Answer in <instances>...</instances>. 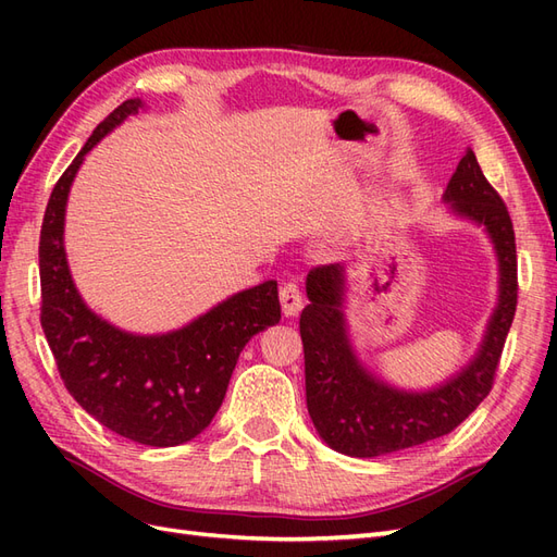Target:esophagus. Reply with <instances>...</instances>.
Wrapping results in <instances>:
<instances>
[{
  "label": "esophagus",
  "instance_id": "1",
  "mask_svg": "<svg viewBox=\"0 0 557 557\" xmlns=\"http://www.w3.org/2000/svg\"><path fill=\"white\" fill-rule=\"evenodd\" d=\"M281 305L285 315H297L305 307V295H301V288L295 281L281 285Z\"/></svg>",
  "mask_w": 557,
  "mask_h": 557
}]
</instances>
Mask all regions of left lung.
<instances>
[{"label": "left lung", "mask_w": 557, "mask_h": 557, "mask_svg": "<svg viewBox=\"0 0 557 557\" xmlns=\"http://www.w3.org/2000/svg\"><path fill=\"white\" fill-rule=\"evenodd\" d=\"M453 211L483 223L499 256V307L476 360L430 393H401L364 372L348 346L342 293L344 269L318 264L307 276L309 305L299 315L307 407L323 442L352 458L413 448L453 432L493 391L518 305L516 234L507 205L467 150L444 195Z\"/></svg>", "instance_id": "left-lung-1"}]
</instances>
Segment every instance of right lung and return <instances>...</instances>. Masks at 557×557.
Listing matches in <instances>:
<instances>
[{"instance_id":"1","label":"right lung","mask_w":557,"mask_h":557,"mask_svg":"<svg viewBox=\"0 0 557 557\" xmlns=\"http://www.w3.org/2000/svg\"><path fill=\"white\" fill-rule=\"evenodd\" d=\"M139 107L127 99L111 111L50 193L39 239L41 327L64 387L83 409L125 440L164 448L195 440L211 423L244 346L278 323L281 301L276 281H267L160 336L115 330L83 305L62 246L66 195L83 156Z\"/></svg>"}]
</instances>
